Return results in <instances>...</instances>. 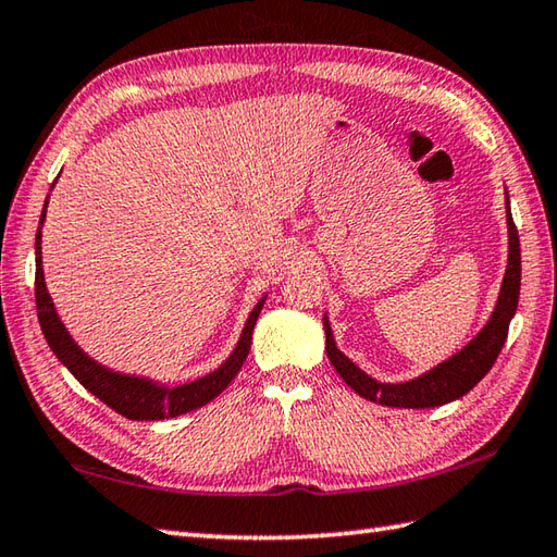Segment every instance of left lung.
<instances>
[{
	"label": "left lung",
	"instance_id": "1",
	"mask_svg": "<svg viewBox=\"0 0 557 557\" xmlns=\"http://www.w3.org/2000/svg\"><path fill=\"white\" fill-rule=\"evenodd\" d=\"M505 215H507V269L503 276L500 293H497L495 308L487 317L483 329L471 342L459 348L457 354L447 360L437 362L435 368L418 374L406 382H380L374 380L362 368H358L342 348L334 342L332 324L324 314V334H326V358L334 370L342 374V380L356 394L366 396L368 401L389 406V408H435L449 401L461 399L479 384L487 370L493 368L507 338V329L517 312L519 286H521V249L519 235L512 221V209H509V195L505 189Z\"/></svg>",
	"mask_w": 557,
	"mask_h": 557
}]
</instances>
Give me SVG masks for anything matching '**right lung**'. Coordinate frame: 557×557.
<instances>
[{
    "instance_id": "right-lung-1",
    "label": "right lung",
    "mask_w": 557,
    "mask_h": 557,
    "mask_svg": "<svg viewBox=\"0 0 557 557\" xmlns=\"http://www.w3.org/2000/svg\"><path fill=\"white\" fill-rule=\"evenodd\" d=\"M48 201H50V195L42 203V213H40V223L36 233V310H38V322L45 334V342H48V346L52 348L57 360H60L62 366L96 396V399L108 404L112 411L129 418V421H165V418L185 416L213 401L215 396L228 387L235 374L240 372L243 362L249 354L255 324L259 320V312L264 308L267 295H262L252 308V312H249L247 322L243 326V334L237 338L231 356L225 358L219 368L211 370L209 374H203V377L183 382V384H165L151 377H141V374H127V372L106 368L103 362L90 358L86 350L74 342L72 334L66 332V326L62 324L60 314H57L54 302L48 293V283H45V271H42V225H45V213H48Z\"/></svg>"
}]
</instances>
